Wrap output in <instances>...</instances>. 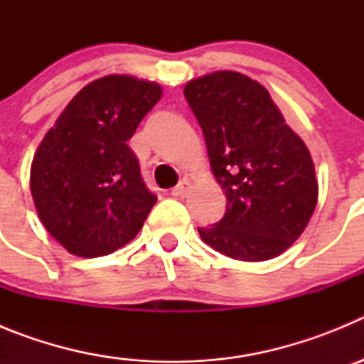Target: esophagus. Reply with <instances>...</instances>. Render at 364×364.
Masks as SVG:
<instances>
[{
  "label": "esophagus",
  "instance_id": "esophagus-1",
  "mask_svg": "<svg viewBox=\"0 0 364 364\" xmlns=\"http://www.w3.org/2000/svg\"><path fill=\"white\" fill-rule=\"evenodd\" d=\"M189 189H191V182H189L188 178H184V180H180L178 184L171 189V195L173 197H186V195L189 193Z\"/></svg>",
  "mask_w": 364,
  "mask_h": 364
}]
</instances>
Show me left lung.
<instances>
[{
  "instance_id": "obj_1",
  "label": "left lung",
  "mask_w": 364,
  "mask_h": 364,
  "mask_svg": "<svg viewBox=\"0 0 364 364\" xmlns=\"http://www.w3.org/2000/svg\"><path fill=\"white\" fill-rule=\"evenodd\" d=\"M184 96L205 138L226 213L198 228L208 246L237 260H268L301 237L319 186L314 160L255 80L218 70L191 80Z\"/></svg>"
}]
</instances>
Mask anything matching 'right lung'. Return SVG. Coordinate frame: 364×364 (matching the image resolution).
<instances>
[{"instance_id": "1", "label": "right lung", "mask_w": 364, "mask_h": 364, "mask_svg": "<svg viewBox=\"0 0 364 364\" xmlns=\"http://www.w3.org/2000/svg\"><path fill=\"white\" fill-rule=\"evenodd\" d=\"M160 96L159 83L104 76L70 100L41 140L32 200L45 230L73 255H109L142 230L156 195L127 140Z\"/></svg>"}]
</instances>
